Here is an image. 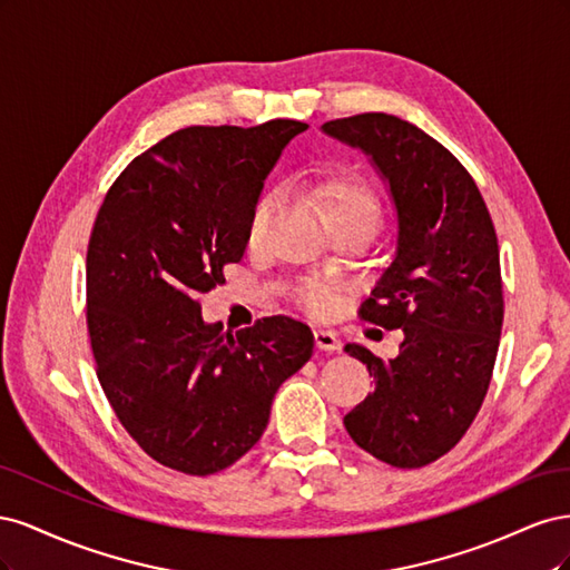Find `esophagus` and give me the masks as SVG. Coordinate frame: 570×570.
I'll return each instance as SVG.
<instances>
[{"label":"esophagus","instance_id":"1","mask_svg":"<svg viewBox=\"0 0 570 570\" xmlns=\"http://www.w3.org/2000/svg\"><path fill=\"white\" fill-rule=\"evenodd\" d=\"M316 337V347L318 350H325V352H335L340 350V340L333 331H325V327H318V331L314 333Z\"/></svg>","mask_w":570,"mask_h":570}]
</instances>
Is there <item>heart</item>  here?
I'll return each instance as SVG.
<instances>
[{
	"mask_svg": "<svg viewBox=\"0 0 570 570\" xmlns=\"http://www.w3.org/2000/svg\"><path fill=\"white\" fill-rule=\"evenodd\" d=\"M316 195L323 204L325 220L327 223H350V220H366L377 226L381 220V199H377L375 189L361 178L354 176H333L318 183ZM273 209V195H264L254 204L249 216V239L262 235L266 220ZM299 302L308 312H325L333 302L331 289L323 285H306L299 289Z\"/></svg>",
	"mask_w": 570,
	"mask_h": 570,
	"instance_id": "b5f03b06",
	"label": "heart"
}]
</instances>
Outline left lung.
<instances>
[{"label": "left lung", "mask_w": 570, "mask_h": 570, "mask_svg": "<svg viewBox=\"0 0 570 570\" xmlns=\"http://www.w3.org/2000/svg\"><path fill=\"white\" fill-rule=\"evenodd\" d=\"M323 132L366 154L396 209L394 256L358 316L404 340L394 358L344 347L375 383L344 428L375 459L421 469L463 438L490 387L504 321L497 233L469 170L409 120L358 114Z\"/></svg>", "instance_id": "8db88e82"}]
</instances>
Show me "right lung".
I'll use <instances>...</instances> for the list:
<instances>
[{
	"instance_id": "1",
	"label": "right lung",
	"mask_w": 570,
	"mask_h": 570,
	"mask_svg": "<svg viewBox=\"0 0 570 570\" xmlns=\"http://www.w3.org/2000/svg\"><path fill=\"white\" fill-rule=\"evenodd\" d=\"M306 128H183L135 157L99 206L85 262L97 377L120 425L166 469L212 475L245 456L275 392L314 354L302 321L226 333L199 304L243 258L264 180Z\"/></svg>"
}]
</instances>
